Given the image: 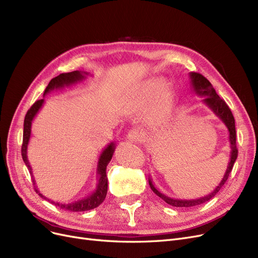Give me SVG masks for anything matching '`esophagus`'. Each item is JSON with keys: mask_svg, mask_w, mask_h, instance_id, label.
<instances>
[{"mask_svg": "<svg viewBox=\"0 0 258 258\" xmlns=\"http://www.w3.org/2000/svg\"><path fill=\"white\" fill-rule=\"evenodd\" d=\"M144 136H145V134L141 130L132 128L127 134V139L133 142H139V141H141L142 138H144Z\"/></svg>", "mask_w": 258, "mask_h": 258, "instance_id": "obj_1", "label": "esophagus"}]
</instances>
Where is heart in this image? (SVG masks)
<instances>
[{"label": "heart", "instance_id": "obj_1", "mask_svg": "<svg viewBox=\"0 0 258 258\" xmlns=\"http://www.w3.org/2000/svg\"><path fill=\"white\" fill-rule=\"evenodd\" d=\"M164 81L161 79H151L144 83V85L141 86V98L144 100H150L152 98H154L155 95L159 92V90L163 87ZM168 99V94L167 91L163 90L157 98L156 101V110L159 112L163 110L165 107V105L167 103Z\"/></svg>", "mask_w": 258, "mask_h": 258}]
</instances>
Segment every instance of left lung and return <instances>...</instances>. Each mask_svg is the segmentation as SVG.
Instances as JSON below:
<instances>
[{
	"mask_svg": "<svg viewBox=\"0 0 258 258\" xmlns=\"http://www.w3.org/2000/svg\"><path fill=\"white\" fill-rule=\"evenodd\" d=\"M190 83H191V88L196 92V94L201 95V97H205L203 99V103L211 108L214 113L218 118H220L221 121L225 124V126L228 130V140H230V145H231V156H230V161H228V166L225 171V174L214 191L211 194H208L207 196H204L200 199L196 200H178V199H173L165 196L164 194H161L159 190L155 188V186L152 183V180L149 178V184L151 189L153 190V192L157 195L159 198L164 200L166 203L169 205H172L174 207H192L197 206L200 204H203L209 200L213 199L218 192L219 190L222 188V186L225 184V182L228 178V175L232 172V169L234 167L235 161L238 156V150L236 147V127H235V119L233 113L230 109V107L227 106V104L225 103L224 100H222L219 95L217 94L216 90L214 89L213 85L209 83V81L204 78L202 74L197 73V72H190Z\"/></svg>",
	"mask_w": 258,
	"mask_h": 258,
	"instance_id": "left-lung-1",
	"label": "left lung"
}]
</instances>
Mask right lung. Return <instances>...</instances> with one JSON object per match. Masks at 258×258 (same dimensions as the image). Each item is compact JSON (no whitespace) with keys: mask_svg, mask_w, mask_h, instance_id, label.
Masks as SVG:
<instances>
[{"mask_svg":"<svg viewBox=\"0 0 258 258\" xmlns=\"http://www.w3.org/2000/svg\"><path fill=\"white\" fill-rule=\"evenodd\" d=\"M88 73L86 72H81V71H73L69 73H61L56 78L52 79L51 82L47 85V87L44 90V94L49 93L50 91L54 89H61L63 87H68L70 85L76 84L78 82H81L86 79V75ZM44 103V99L42 100H38L36 101L32 107L27 110L25 114V119H24V127H23V144H22V149H21V154L23 161L25 163L28 171L33 177V171L31 168L30 163H28L27 159V146L28 142H30L31 138V132H32V122L34 118L36 117V114L39 111V109L42 107V105ZM114 148H116V144L114 142H110V144L103 150V152L100 155L99 161H98V168H97V174H98V184L97 188H95L94 191H92L91 195L88 197H86L82 200H78L75 202L71 203H59V202H54L49 198H45L42 194L39 192V190L37 189L36 183H35V178H33V184L35 185V190L36 192L39 195L42 199L47 200L50 203L54 204L55 206H58L60 209H64V211L68 212H86V211H90V209H93L95 207H98L104 200L106 198L107 195V175H106V168L107 165L109 164V161L112 157V154L114 152Z\"/></svg>","mask_w":258,"mask_h":258,"instance_id":"1","label":"right lung"}]
</instances>
